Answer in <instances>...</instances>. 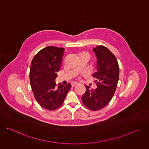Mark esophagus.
<instances>
[{
  "label": "esophagus",
  "instance_id": "esophagus-1",
  "mask_svg": "<svg viewBox=\"0 0 149 149\" xmlns=\"http://www.w3.org/2000/svg\"><path fill=\"white\" fill-rule=\"evenodd\" d=\"M79 84V83L78 82H72V87H75V86H77V85H78Z\"/></svg>",
  "mask_w": 149,
  "mask_h": 149
}]
</instances>
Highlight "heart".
Segmentation results:
<instances>
[{"label": "heart", "mask_w": 149, "mask_h": 149, "mask_svg": "<svg viewBox=\"0 0 149 149\" xmlns=\"http://www.w3.org/2000/svg\"><path fill=\"white\" fill-rule=\"evenodd\" d=\"M83 55H87V56H88V55L87 54H83Z\"/></svg>", "instance_id": "obj_1"}]
</instances>
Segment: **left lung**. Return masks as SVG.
<instances>
[{"mask_svg": "<svg viewBox=\"0 0 149 149\" xmlns=\"http://www.w3.org/2000/svg\"><path fill=\"white\" fill-rule=\"evenodd\" d=\"M97 58V87L90 90L86 86V91L81 97L83 104L91 110H98L109 103L116 90L119 79V67L114 54L105 47L99 45L93 49Z\"/></svg>", "mask_w": 149, "mask_h": 149, "instance_id": "obj_1", "label": "left lung"}]
</instances>
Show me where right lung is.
Returning a JSON list of instances; mask_svg holds the SVG:
<instances>
[{
  "label": "right lung",
  "instance_id": "right-lung-1",
  "mask_svg": "<svg viewBox=\"0 0 149 149\" xmlns=\"http://www.w3.org/2000/svg\"><path fill=\"white\" fill-rule=\"evenodd\" d=\"M64 48L49 46L39 51L33 57L29 74L31 86L35 98L43 108L54 110L63 104L71 84H59L55 79L60 70Z\"/></svg>",
  "mask_w": 149,
  "mask_h": 149
}]
</instances>
